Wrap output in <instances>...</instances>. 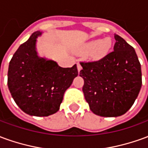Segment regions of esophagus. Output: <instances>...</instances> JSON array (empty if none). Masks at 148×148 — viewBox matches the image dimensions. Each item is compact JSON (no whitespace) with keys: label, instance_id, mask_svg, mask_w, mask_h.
Masks as SVG:
<instances>
[{"label":"esophagus","instance_id":"obj_1","mask_svg":"<svg viewBox=\"0 0 148 148\" xmlns=\"http://www.w3.org/2000/svg\"><path fill=\"white\" fill-rule=\"evenodd\" d=\"M77 71H78V72H80L81 70L82 69V66H81V64L79 63V62H77Z\"/></svg>","mask_w":148,"mask_h":148}]
</instances>
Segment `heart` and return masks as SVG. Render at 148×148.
Listing matches in <instances>:
<instances>
[{
	"label": "heart",
	"mask_w": 148,
	"mask_h": 148,
	"mask_svg": "<svg viewBox=\"0 0 148 148\" xmlns=\"http://www.w3.org/2000/svg\"><path fill=\"white\" fill-rule=\"evenodd\" d=\"M112 48V40L107 37L102 39H93L86 42L82 46L80 52L89 53L90 59L98 61L105 58L108 55Z\"/></svg>",
	"instance_id": "1"
}]
</instances>
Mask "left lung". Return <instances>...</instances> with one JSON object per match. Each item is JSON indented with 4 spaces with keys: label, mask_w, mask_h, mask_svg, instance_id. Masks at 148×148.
<instances>
[{
    "label": "left lung",
    "mask_w": 148,
    "mask_h": 148,
    "mask_svg": "<svg viewBox=\"0 0 148 148\" xmlns=\"http://www.w3.org/2000/svg\"><path fill=\"white\" fill-rule=\"evenodd\" d=\"M113 51L99 61L81 62L85 99L94 114L116 117L129 110L142 86L141 65L135 49L114 34Z\"/></svg>",
    "instance_id": "8db88e82"
}]
</instances>
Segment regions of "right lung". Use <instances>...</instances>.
<instances>
[{
	"instance_id": "obj_1",
	"label": "right lung",
	"mask_w": 148,
	"mask_h": 148,
	"mask_svg": "<svg viewBox=\"0 0 148 148\" xmlns=\"http://www.w3.org/2000/svg\"><path fill=\"white\" fill-rule=\"evenodd\" d=\"M37 31L21 44L9 62L8 86L12 98L25 113L48 116L59 110L66 90L78 74L77 66L62 68L36 51Z\"/></svg>"
}]
</instances>
